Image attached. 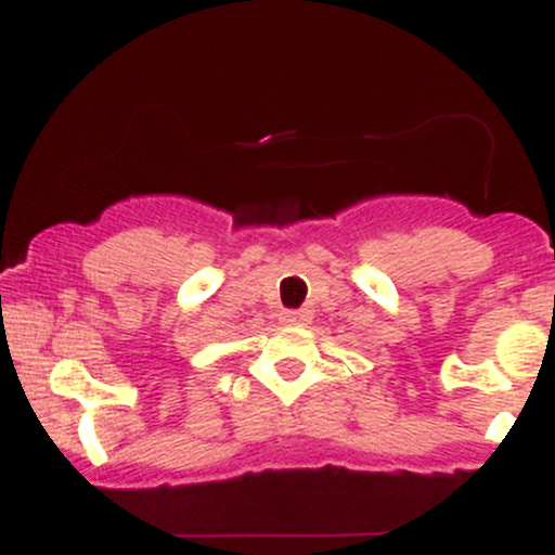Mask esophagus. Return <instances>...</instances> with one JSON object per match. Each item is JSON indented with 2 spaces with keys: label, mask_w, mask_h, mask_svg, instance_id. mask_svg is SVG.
<instances>
[{
  "label": "esophagus",
  "mask_w": 555,
  "mask_h": 555,
  "mask_svg": "<svg viewBox=\"0 0 555 555\" xmlns=\"http://www.w3.org/2000/svg\"><path fill=\"white\" fill-rule=\"evenodd\" d=\"M308 318L310 315L305 313V310H286V313H282V323L284 326H302Z\"/></svg>",
  "instance_id": "obj_1"
}]
</instances>
